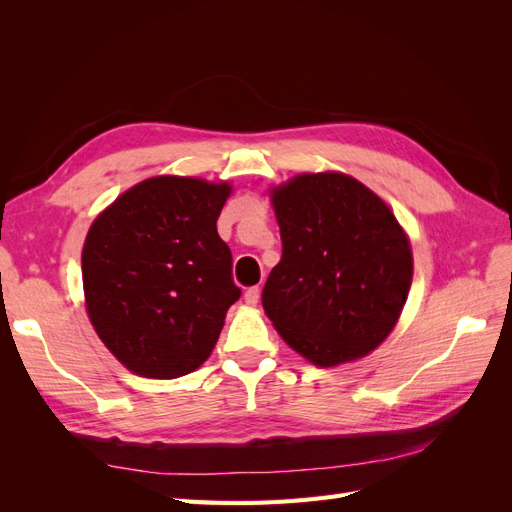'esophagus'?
Masks as SVG:
<instances>
[{"instance_id":"34e87169","label":"esophagus","mask_w":512,"mask_h":512,"mask_svg":"<svg viewBox=\"0 0 512 512\" xmlns=\"http://www.w3.org/2000/svg\"><path fill=\"white\" fill-rule=\"evenodd\" d=\"M245 303H250V305H256L258 303V299H260V288L258 286H252V288H247L245 290Z\"/></svg>"}]
</instances>
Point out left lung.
Segmentation results:
<instances>
[{"label": "left lung", "instance_id": "8db88e82", "mask_svg": "<svg viewBox=\"0 0 512 512\" xmlns=\"http://www.w3.org/2000/svg\"><path fill=\"white\" fill-rule=\"evenodd\" d=\"M282 258L262 307L284 342L320 367L384 342L412 284V252L391 209L342 173L299 175L273 190Z\"/></svg>", "mask_w": 512, "mask_h": 512}]
</instances>
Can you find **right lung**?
<instances>
[{"instance_id": "right-lung-1", "label": "right lung", "mask_w": 512, "mask_h": 512, "mask_svg": "<svg viewBox=\"0 0 512 512\" xmlns=\"http://www.w3.org/2000/svg\"><path fill=\"white\" fill-rule=\"evenodd\" d=\"M228 183L153 177L91 224L83 247L87 312L130 371L170 380L203 365L241 297L218 235Z\"/></svg>"}]
</instances>
